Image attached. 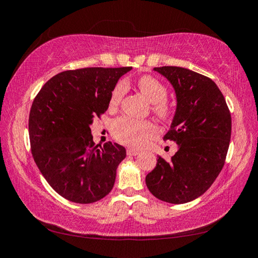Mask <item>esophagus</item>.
Here are the masks:
<instances>
[{
	"label": "esophagus",
	"instance_id": "1",
	"mask_svg": "<svg viewBox=\"0 0 258 258\" xmlns=\"http://www.w3.org/2000/svg\"><path fill=\"white\" fill-rule=\"evenodd\" d=\"M126 154H127L128 156H137V155H139V150H137V149H127V150H126Z\"/></svg>",
	"mask_w": 258,
	"mask_h": 258
}]
</instances>
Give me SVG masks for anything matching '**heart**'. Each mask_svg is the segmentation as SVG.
I'll list each match as a JSON object with an SVG mask.
<instances>
[{"label":"heart","instance_id":"1","mask_svg":"<svg viewBox=\"0 0 258 258\" xmlns=\"http://www.w3.org/2000/svg\"><path fill=\"white\" fill-rule=\"evenodd\" d=\"M138 87L141 93L152 103L151 110L161 120H168L172 117V107L166 99L168 90L163 83L151 75L141 76L138 80ZM125 92L124 83H118L113 87L109 107L116 108L121 101ZM156 126L149 120H138L131 117H119L112 121L111 133L117 141L131 147H141L156 133Z\"/></svg>","mask_w":258,"mask_h":258}]
</instances>
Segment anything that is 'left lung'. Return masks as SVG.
Instances as JSON below:
<instances>
[{"instance_id": "1", "label": "left lung", "mask_w": 258, "mask_h": 258, "mask_svg": "<svg viewBox=\"0 0 258 258\" xmlns=\"http://www.w3.org/2000/svg\"><path fill=\"white\" fill-rule=\"evenodd\" d=\"M154 69L175 90L176 112L164 140L176 142L178 149L171 161L158 157L146 184L163 202L189 203L205 194L223 168L231 139V113L211 78L182 67Z\"/></svg>"}]
</instances>
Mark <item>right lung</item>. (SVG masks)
<instances>
[{
    "instance_id": "obj_1",
    "label": "right lung",
    "mask_w": 258,
    "mask_h": 258,
    "mask_svg": "<svg viewBox=\"0 0 258 258\" xmlns=\"http://www.w3.org/2000/svg\"><path fill=\"white\" fill-rule=\"evenodd\" d=\"M131 69L90 67L59 73L35 97L28 121L32 154L61 197L91 204L111 191L126 150L111 142L98 147L90 125L107 111L116 83Z\"/></svg>"
}]
</instances>
